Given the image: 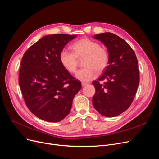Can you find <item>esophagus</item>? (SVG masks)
I'll use <instances>...</instances> for the list:
<instances>
[{
	"label": "esophagus",
	"mask_w": 159,
	"mask_h": 159,
	"mask_svg": "<svg viewBox=\"0 0 159 159\" xmlns=\"http://www.w3.org/2000/svg\"><path fill=\"white\" fill-rule=\"evenodd\" d=\"M87 84H88V83H86V82H82V86H84Z\"/></svg>",
	"instance_id": "1"
}]
</instances>
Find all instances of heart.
Masks as SVG:
<instances>
[{
  "instance_id": "b5f03b06",
  "label": "heart",
  "mask_w": 159,
  "mask_h": 159,
  "mask_svg": "<svg viewBox=\"0 0 159 159\" xmlns=\"http://www.w3.org/2000/svg\"><path fill=\"white\" fill-rule=\"evenodd\" d=\"M73 52L64 49L60 53V61L63 67L70 73H75L78 66V58L83 60V69L79 70L75 77L82 82L93 80L97 76L96 70L101 73L105 70L109 62V54L105 48L100 47L97 41L89 38H82L72 46Z\"/></svg>"
}]
</instances>
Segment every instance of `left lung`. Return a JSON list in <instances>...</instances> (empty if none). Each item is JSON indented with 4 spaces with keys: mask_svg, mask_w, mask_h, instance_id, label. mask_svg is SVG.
I'll use <instances>...</instances> for the list:
<instances>
[{
    "mask_svg": "<svg viewBox=\"0 0 159 159\" xmlns=\"http://www.w3.org/2000/svg\"><path fill=\"white\" fill-rule=\"evenodd\" d=\"M93 38L106 46L109 62L98 80L92 82L93 105L103 116H117L129 108L136 95L140 81L138 60L131 47L116 34L102 33Z\"/></svg>",
    "mask_w": 159,
    "mask_h": 159,
    "instance_id": "left-lung-1",
    "label": "left lung"
}]
</instances>
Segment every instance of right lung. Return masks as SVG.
Listing matches in <instances>:
<instances>
[{"label": "right lung", "mask_w": 159, "mask_h": 159, "mask_svg": "<svg viewBox=\"0 0 159 159\" xmlns=\"http://www.w3.org/2000/svg\"><path fill=\"white\" fill-rule=\"evenodd\" d=\"M77 35L57 34L41 38L20 62L19 83L30 111L41 120L58 122L67 116L81 83L61 65L59 55Z\"/></svg>", "instance_id": "add662e5"}]
</instances>
